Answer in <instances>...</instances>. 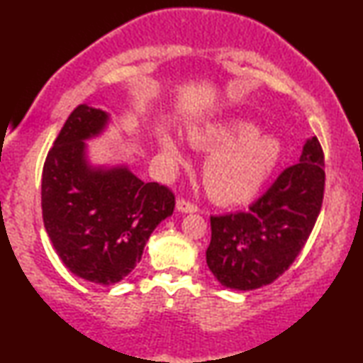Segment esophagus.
Segmentation results:
<instances>
[{
  "mask_svg": "<svg viewBox=\"0 0 363 363\" xmlns=\"http://www.w3.org/2000/svg\"><path fill=\"white\" fill-rule=\"evenodd\" d=\"M177 210L182 213H195L198 211V206L193 205L191 201L185 200V198H178L177 200Z\"/></svg>",
  "mask_w": 363,
  "mask_h": 363,
  "instance_id": "esophagus-1",
  "label": "esophagus"
}]
</instances>
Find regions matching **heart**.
<instances>
[{
    "label": "heart",
    "mask_w": 363,
    "mask_h": 363,
    "mask_svg": "<svg viewBox=\"0 0 363 363\" xmlns=\"http://www.w3.org/2000/svg\"><path fill=\"white\" fill-rule=\"evenodd\" d=\"M188 140L196 150L211 152L203 165V182L213 200L225 205L255 196L271 177L282 150L279 138L261 133V127L246 118L195 125L188 132ZM158 142L167 163L185 162V153L173 133L160 132Z\"/></svg>",
    "instance_id": "1"
}]
</instances>
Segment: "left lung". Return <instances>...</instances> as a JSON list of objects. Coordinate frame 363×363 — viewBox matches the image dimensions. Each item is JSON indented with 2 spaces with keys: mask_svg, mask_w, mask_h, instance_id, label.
<instances>
[{
  "mask_svg": "<svg viewBox=\"0 0 363 363\" xmlns=\"http://www.w3.org/2000/svg\"><path fill=\"white\" fill-rule=\"evenodd\" d=\"M324 152L317 137L302 148L247 211L211 216L206 264L225 287L252 291L274 282L299 256L324 200Z\"/></svg>",
  "mask_w": 363,
  "mask_h": 363,
  "instance_id": "8db88e82",
  "label": "left lung"
}]
</instances>
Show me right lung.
I'll return each mask as SVG.
<instances>
[{
  "mask_svg": "<svg viewBox=\"0 0 363 363\" xmlns=\"http://www.w3.org/2000/svg\"><path fill=\"white\" fill-rule=\"evenodd\" d=\"M108 113L81 104L59 132L43 168L41 206L49 240L72 274L96 284L122 281L142 259L148 238L173 213L175 195L125 165L92 167L86 140Z\"/></svg>",
  "mask_w": 363,
  "mask_h": 363,
  "instance_id": "1",
  "label": "right lung"
}]
</instances>
